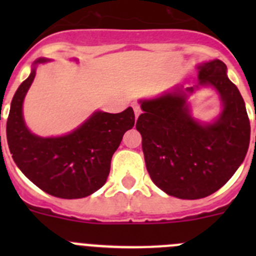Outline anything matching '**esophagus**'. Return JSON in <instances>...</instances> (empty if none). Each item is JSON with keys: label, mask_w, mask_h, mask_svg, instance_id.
<instances>
[{"label": "esophagus", "mask_w": 256, "mask_h": 256, "mask_svg": "<svg viewBox=\"0 0 256 256\" xmlns=\"http://www.w3.org/2000/svg\"><path fill=\"white\" fill-rule=\"evenodd\" d=\"M133 110H134V115H136V119H137V118H138V115L141 114V108H140V105H137V104H134V105H133Z\"/></svg>", "instance_id": "obj_1"}]
</instances>
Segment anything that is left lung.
<instances>
[{
	"label": "left lung",
	"instance_id": "left-lung-1",
	"mask_svg": "<svg viewBox=\"0 0 256 256\" xmlns=\"http://www.w3.org/2000/svg\"><path fill=\"white\" fill-rule=\"evenodd\" d=\"M198 84L176 86L160 96L140 100L144 114L136 128L142 136L146 169L169 196L196 200L212 195L242 164L250 144V120L238 88L227 76L223 61L198 65ZM212 86L222 110L206 124L190 114L188 96Z\"/></svg>",
	"mask_w": 256,
	"mask_h": 256
}]
</instances>
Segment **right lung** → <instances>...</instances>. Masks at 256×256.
Returning <instances> with one entry per match:
<instances>
[{"label":"right lung","mask_w":256,"mask_h":256,"mask_svg":"<svg viewBox=\"0 0 256 256\" xmlns=\"http://www.w3.org/2000/svg\"><path fill=\"white\" fill-rule=\"evenodd\" d=\"M48 61L37 58L14 94L6 126L8 148L18 168L42 191L60 198H82L105 184L112 154L124 133L134 126V112L132 108L118 114L97 110L68 134L40 137L32 133L24 120L22 102L37 66Z\"/></svg>","instance_id":"add662e5"}]
</instances>
